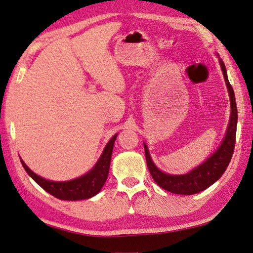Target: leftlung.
I'll list each match as a JSON object with an SVG mask.
<instances>
[{"label":"left lung","mask_w":253,"mask_h":253,"mask_svg":"<svg viewBox=\"0 0 253 253\" xmlns=\"http://www.w3.org/2000/svg\"><path fill=\"white\" fill-rule=\"evenodd\" d=\"M219 62L230 96L231 112H230V120L227 127V132H225L222 142L219 145V148L215 150V152L212 153L205 162H202L200 166L194 168V169L188 172V173L169 174L161 171L156 165H154L151 156H150L149 153L147 144L143 143L148 169L150 171V173H151L153 180L156 181L158 185H160L162 189H165L171 193L191 196V194L199 193L203 191V190L208 189L210 185L213 184L215 181H218L221 176H222L224 171L227 170L230 160H231L232 158L234 144H236L238 110L236 104V97H234V92L231 84L229 82L225 65L221 59H219Z\"/></svg>","instance_id":"obj_1"}]
</instances>
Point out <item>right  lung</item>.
Masks as SVG:
<instances>
[{
	"instance_id": "right-lung-1",
	"label": "right lung",
	"mask_w": 253,
	"mask_h": 253,
	"mask_svg": "<svg viewBox=\"0 0 253 253\" xmlns=\"http://www.w3.org/2000/svg\"><path fill=\"white\" fill-rule=\"evenodd\" d=\"M118 133L114 134L110 141L106 143L105 148L102 152L101 157L95 166L87 172V173L79 176L77 179L69 180V181H51L42 178L30 169L25 165V162L21 160L22 166L31 178L37 182L40 187L45 190L46 192L52 194L60 200H68V201H78V200H85L94 197L95 194L100 192V190L103 187L106 179H108L111 157H112V151L114 147L115 139H117Z\"/></svg>"
}]
</instances>
